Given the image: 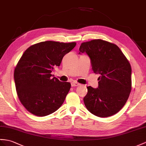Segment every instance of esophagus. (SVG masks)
<instances>
[{"label":"esophagus","mask_w":146,"mask_h":146,"mask_svg":"<svg viewBox=\"0 0 146 146\" xmlns=\"http://www.w3.org/2000/svg\"><path fill=\"white\" fill-rule=\"evenodd\" d=\"M79 85H80V84L76 82H72L71 83V86H72V87L79 86Z\"/></svg>","instance_id":"1"}]
</instances>
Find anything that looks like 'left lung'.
Returning a JSON list of instances; mask_svg holds the SVG:
<instances>
[{"instance_id":"1","label":"left lung","mask_w":146,"mask_h":146,"mask_svg":"<svg viewBox=\"0 0 146 146\" xmlns=\"http://www.w3.org/2000/svg\"><path fill=\"white\" fill-rule=\"evenodd\" d=\"M79 53L89 56L92 70L99 74L98 87H87L84 104L92 114L108 117L125 105L131 91V67L118 46L102 40L81 44Z\"/></svg>"}]
</instances>
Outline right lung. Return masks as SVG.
<instances>
[{
	"instance_id": "1",
	"label": "right lung",
	"mask_w": 146,
	"mask_h": 146,
	"mask_svg": "<svg viewBox=\"0 0 146 146\" xmlns=\"http://www.w3.org/2000/svg\"><path fill=\"white\" fill-rule=\"evenodd\" d=\"M76 45V42L46 41L24 52L14 70V80L18 97L27 111L44 116L61 107L71 85L52 78L51 73Z\"/></svg>"
}]
</instances>
